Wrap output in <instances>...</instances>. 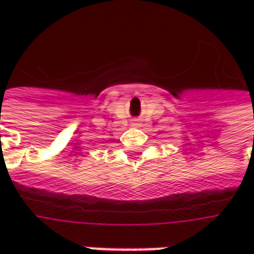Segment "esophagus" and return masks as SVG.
<instances>
[{
	"mask_svg": "<svg viewBox=\"0 0 254 254\" xmlns=\"http://www.w3.org/2000/svg\"><path fill=\"white\" fill-rule=\"evenodd\" d=\"M135 122H137V120H135Z\"/></svg>",
	"mask_w": 254,
	"mask_h": 254,
	"instance_id": "34e87169",
	"label": "esophagus"
}]
</instances>
